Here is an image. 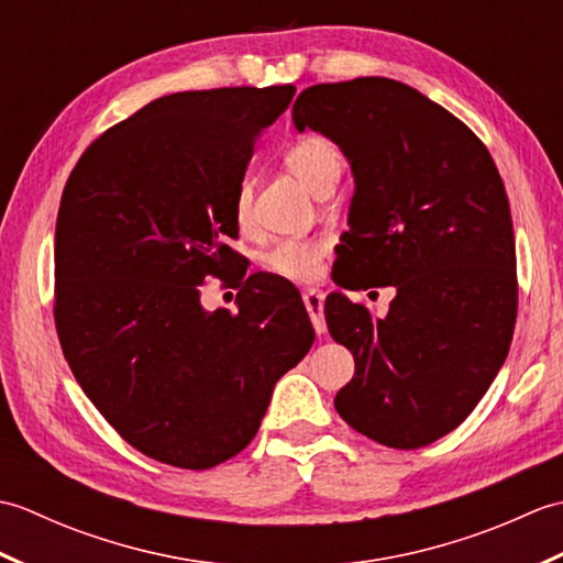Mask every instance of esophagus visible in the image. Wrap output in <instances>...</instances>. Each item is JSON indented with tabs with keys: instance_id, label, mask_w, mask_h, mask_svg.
Segmentation results:
<instances>
[{
	"instance_id": "34e87169",
	"label": "esophagus",
	"mask_w": 563,
	"mask_h": 563,
	"mask_svg": "<svg viewBox=\"0 0 563 563\" xmlns=\"http://www.w3.org/2000/svg\"><path fill=\"white\" fill-rule=\"evenodd\" d=\"M302 300L305 307L309 312V319H312V327L319 333V336H324L327 333V319H324V295L319 290H305L302 292Z\"/></svg>"
}]
</instances>
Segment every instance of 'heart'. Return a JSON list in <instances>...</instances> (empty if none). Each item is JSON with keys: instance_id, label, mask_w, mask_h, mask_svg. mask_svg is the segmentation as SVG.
Masks as SVG:
<instances>
[{"instance_id": "1", "label": "heart", "mask_w": 563, "mask_h": 563, "mask_svg": "<svg viewBox=\"0 0 563 563\" xmlns=\"http://www.w3.org/2000/svg\"><path fill=\"white\" fill-rule=\"evenodd\" d=\"M283 162L317 196L336 188L343 174V157L339 147L321 135H305L295 140L285 150ZM232 214L239 230L244 234L254 232V190H251L249 181L236 186L232 198ZM324 239H283V242L273 244L266 251L263 266L283 280L312 283L321 275V261H324Z\"/></svg>"}]
</instances>
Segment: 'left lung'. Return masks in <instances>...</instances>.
Instances as JSON below:
<instances>
[{"mask_svg":"<svg viewBox=\"0 0 563 563\" xmlns=\"http://www.w3.org/2000/svg\"><path fill=\"white\" fill-rule=\"evenodd\" d=\"M292 121L351 162L343 288L397 290L387 317L327 297L329 333L355 357L333 406L379 445H430L474 411L512 341L518 273L504 181L484 142L409 84H314Z\"/></svg>","mask_w":563,"mask_h":563,"instance_id":"left-lung-1","label":"left lung"}]
</instances>
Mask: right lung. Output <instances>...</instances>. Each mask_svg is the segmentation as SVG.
I'll list each match as a JSON object with an SVG mask.
<instances>
[{"mask_svg":"<svg viewBox=\"0 0 563 563\" xmlns=\"http://www.w3.org/2000/svg\"><path fill=\"white\" fill-rule=\"evenodd\" d=\"M292 97V84L169 93L93 140L65 184L59 345L106 421L157 462L210 470L242 452L314 343L300 295L266 275L239 283V312L200 305L236 254L254 142Z\"/></svg>","mask_w":563,"mask_h":563,"instance_id":"obj_1","label":"right lung"}]
</instances>
